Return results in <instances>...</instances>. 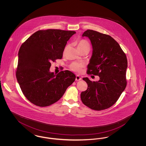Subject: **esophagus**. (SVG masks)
I'll list each match as a JSON object with an SVG mask.
<instances>
[{"label": "esophagus", "instance_id": "1", "mask_svg": "<svg viewBox=\"0 0 146 146\" xmlns=\"http://www.w3.org/2000/svg\"><path fill=\"white\" fill-rule=\"evenodd\" d=\"M80 80H82V78L80 76H76V80L78 82V81H79Z\"/></svg>", "mask_w": 146, "mask_h": 146}]
</instances>
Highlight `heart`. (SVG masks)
<instances>
[{"label": "heart", "instance_id": "b5f03b06", "mask_svg": "<svg viewBox=\"0 0 146 146\" xmlns=\"http://www.w3.org/2000/svg\"><path fill=\"white\" fill-rule=\"evenodd\" d=\"M77 48L79 51H81L82 50L85 49H90V45L89 42L86 40L82 39L79 40L77 43ZM84 65L82 63H79L73 62L70 64V70L76 72V73H80L81 72L82 70L83 67Z\"/></svg>", "mask_w": 146, "mask_h": 146}]
</instances>
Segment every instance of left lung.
Masks as SVG:
<instances>
[{
	"mask_svg": "<svg viewBox=\"0 0 146 146\" xmlns=\"http://www.w3.org/2000/svg\"><path fill=\"white\" fill-rule=\"evenodd\" d=\"M82 36L90 39L93 49L87 74L98 76L100 80L92 82L88 78H83L88 89L82 92L81 100L92 110H106L117 101L126 86V56L109 35L88 29Z\"/></svg>",
	"mask_w": 146,
	"mask_h": 146,
	"instance_id": "obj_1",
	"label": "left lung"
}]
</instances>
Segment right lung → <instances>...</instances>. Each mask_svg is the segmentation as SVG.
<instances>
[{
	"label": "right lung",
	"mask_w": 146,
	"mask_h": 146,
	"mask_svg": "<svg viewBox=\"0 0 146 146\" xmlns=\"http://www.w3.org/2000/svg\"><path fill=\"white\" fill-rule=\"evenodd\" d=\"M76 33L39 30L21 45L16 76L23 95L33 104L43 107L55 103L74 82L76 76L70 70L55 75L49 69L51 61L62 58L67 41Z\"/></svg>",
	"instance_id": "add662e5"
}]
</instances>
